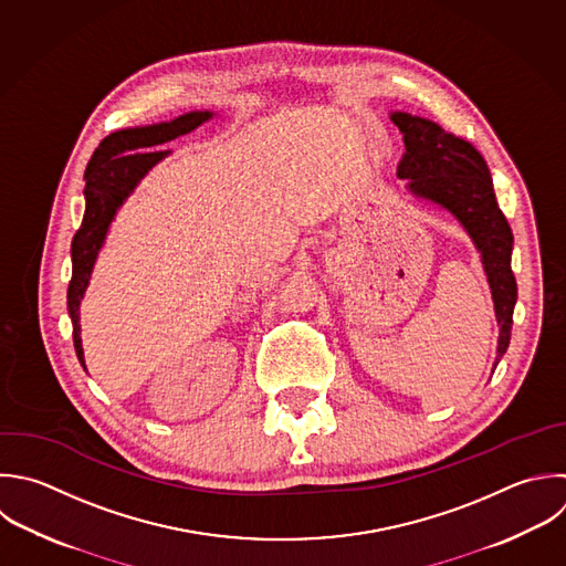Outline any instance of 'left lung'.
I'll list each match as a JSON object with an SVG mask.
<instances>
[{"label":"left lung","instance_id":"left-lung-1","mask_svg":"<svg viewBox=\"0 0 566 566\" xmlns=\"http://www.w3.org/2000/svg\"><path fill=\"white\" fill-rule=\"evenodd\" d=\"M389 119L405 142L396 175L407 181V192L447 210L480 252L500 327L497 363L509 347L517 285L511 272L513 234L495 201L489 166L473 144L444 133L436 122L400 111L389 113Z\"/></svg>","mask_w":566,"mask_h":566}]
</instances>
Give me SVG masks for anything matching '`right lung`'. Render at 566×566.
Wrapping results in <instances>:
<instances>
[{"label": "right lung", "instance_id": "right-lung-1", "mask_svg": "<svg viewBox=\"0 0 566 566\" xmlns=\"http://www.w3.org/2000/svg\"><path fill=\"white\" fill-rule=\"evenodd\" d=\"M214 117L212 111H192L172 122H161L153 126L124 128L108 135L86 168V212L82 228L73 237L71 259H73V279L69 285V314L73 321V340L75 352L86 369L84 347H82V325H80V305L88 290L97 256L106 243L108 230L128 201V197L137 190V186L146 179V175L161 164L172 150H155L181 135H188L210 122ZM88 371V369H86Z\"/></svg>", "mask_w": 566, "mask_h": 566}]
</instances>
